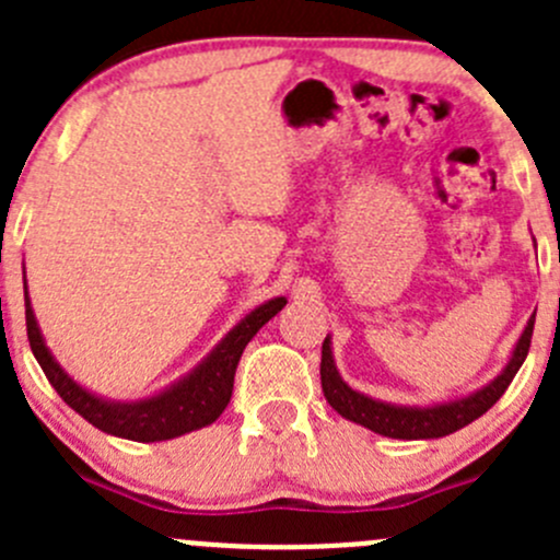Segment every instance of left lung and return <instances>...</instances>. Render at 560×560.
Masks as SVG:
<instances>
[{
    "instance_id": "obj_1",
    "label": "left lung",
    "mask_w": 560,
    "mask_h": 560,
    "mask_svg": "<svg viewBox=\"0 0 560 560\" xmlns=\"http://www.w3.org/2000/svg\"><path fill=\"white\" fill-rule=\"evenodd\" d=\"M530 336H534V316L525 325L521 341H517L512 360L506 363L504 374L495 382H490L488 387H482L479 393L468 395V398L453 400V404H439L428 406V409H411V406H389L382 400L369 398V395H360L358 389H352L347 382L338 376L336 365H332L330 354V338H325L322 343V393H325L327 404L338 411L347 420L358 422V425L369 428V431L382 433L389 439H439L450 436V433L460 431L468 422H474L477 417H482L501 395L506 393L510 382L515 380V374L521 371L525 354L530 349Z\"/></svg>"
}]
</instances>
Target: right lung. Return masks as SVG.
<instances>
[{
    "instance_id": "obj_1",
    "label": "right lung",
    "mask_w": 560,
    "mask_h": 560,
    "mask_svg": "<svg viewBox=\"0 0 560 560\" xmlns=\"http://www.w3.org/2000/svg\"><path fill=\"white\" fill-rule=\"evenodd\" d=\"M26 336L35 352L39 369L48 376L56 393L61 395L70 409H75L83 420L92 422L100 431L110 436L132 439V442H165V439L184 436V433L206 428L224 411V406L233 398V382L238 360L244 354L246 343L257 336L259 327L287 306L284 298H273L265 306L254 308L246 319H241L233 330L228 332L222 343L208 354L202 365H197L184 382L165 389L162 395L138 404H107L97 395L86 393L81 385L70 380L50 358L30 306V292H26Z\"/></svg>"
}]
</instances>
